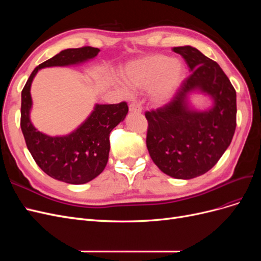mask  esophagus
Listing matches in <instances>:
<instances>
[{"label":"esophagus","mask_w":261,"mask_h":261,"mask_svg":"<svg viewBox=\"0 0 261 261\" xmlns=\"http://www.w3.org/2000/svg\"><path fill=\"white\" fill-rule=\"evenodd\" d=\"M141 106L138 103V102H132L129 105V111L130 112H136V113H140L141 112Z\"/></svg>","instance_id":"obj_1"}]
</instances>
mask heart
Listing matches in <instances>:
<instances>
[{"label": "heart", "instance_id": "b5f03b06", "mask_svg": "<svg viewBox=\"0 0 261 261\" xmlns=\"http://www.w3.org/2000/svg\"><path fill=\"white\" fill-rule=\"evenodd\" d=\"M126 81L135 88L152 87V98L158 103L169 100L185 77L181 63L163 54H154L133 62L126 69Z\"/></svg>", "mask_w": 261, "mask_h": 261}]
</instances>
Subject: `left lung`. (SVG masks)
<instances>
[{"mask_svg":"<svg viewBox=\"0 0 261 261\" xmlns=\"http://www.w3.org/2000/svg\"><path fill=\"white\" fill-rule=\"evenodd\" d=\"M193 70L174 96L155 110L145 112L146 144L152 161L163 173L189 179L208 172L230 146L236 128V91L217 62L193 46L172 49ZM199 89L210 94L215 106L208 112L188 109L187 94Z\"/></svg>","mask_w":261,"mask_h":261,"instance_id":"obj_1","label":"left lung"}]
</instances>
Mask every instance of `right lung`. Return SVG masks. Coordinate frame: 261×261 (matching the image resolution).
<instances>
[{
  "label": "right lung",
  "mask_w": 261,
  "mask_h": 261,
  "mask_svg": "<svg viewBox=\"0 0 261 261\" xmlns=\"http://www.w3.org/2000/svg\"><path fill=\"white\" fill-rule=\"evenodd\" d=\"M99 51L92 46L61 51L34 69L21 91L20 127L29 152L44 173L68 184L88 183L105 170L109 159L110 133L124 120L128 106L125 101L97 105L91 115L72 134L50 137L37 130L30 122V86L40 68L77 64L94 58Z\"/></svg>",
  "instance_id": "1"
}]
</instances>
